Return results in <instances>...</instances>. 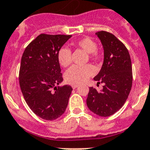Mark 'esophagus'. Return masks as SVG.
<instances>
[{
  "label": "esophagus",
  "instance_id": "34e87169",
  "mask_svg": "<svg viewBox=\"0 0 150 150\" xmlns=\"http://www.w3.org/2000/svg\"><path fill=\"white\" fill-rule=\"evenodd\" d=\"M79 84H71V88H73V89H75V88H77L78 87H79Z\"/></svg>",
  "mask_w": 150,
  "mask_h": 150
}]
</instances>
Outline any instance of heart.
I'll list each match as a JSON object with an SVG mask.
<instances>
[{"instance_id": "b5f03b06", "label": "heart", "mask_w": 150, "mask_h": 150, "mask_svg": "<svg viewBox=\"0 0 150 150\" xmlns=\"http://www.w3.org/2000/svg\"><path fill=\"white\" fill-rule=\"evenodd\" d=\"M76 46L81 48L86 53L90 54L91 59L97 57V44L90 38H83L76 42ZM57 59L62 67H67L71 64V53L68 47H62L57 53ZM94 68L91 65L73 66L65 73V80L69 84H81L94 74Z\"/></svg>"}]
</instances>
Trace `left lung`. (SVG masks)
<instances>
[{"mask_svg":"<svg viewBox=\"0 0 150 150\" xmlns=\"http://www.w3.org/2000/svg\"><path fill=\"white\" fill-rule=\"evenodd\" d=\"M103 47L102 68L93 80L103 83L100 91L90 88L87 106L92 112L107 117L122 107L132 86V66L128 50L114 35L104 31L96 33Z\"/></svg>","mask_w":150,"mask_h":150,"instance_id":"8db88e82","label":"left lung"}]
</instances>
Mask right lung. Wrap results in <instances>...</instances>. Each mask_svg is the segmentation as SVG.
Returning a JSON list of instances; mask_svg holds the SVG:
<instances>
[{
	"instance_id": "add662e5",
	"label": "right lung",
	"mask_w": 150,
	"mask_h": 150,
	"mask_svg": "<svg viewBox=\"0 0 150 150\" xmlns=\"http://www.w3.org/2000/svg\"><path fill=\"white\" fill-rule=\"evenodd\" d=\"M71 37L41 34L27 46L21 59L22 93L32 111L44 120L58 118L68 106L72 88L59 86L63 79L57 53Z\"/></svg>"
}]
</instances>
